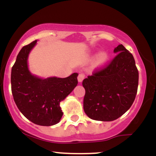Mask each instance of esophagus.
Returning <instances> with one entry per match:
<instances>
[{
    "label": "esophagus",
    "mask_w": 156,
    "mask_h": 156,
    "mask_svg": "<svg viewBox=\"0 0 156 156\" xmlns=\"http://www.w3.org/2000/svg\"><path fill=\"white\" fill-rule=\"evenodd\" d=\"M84 78H85V75H84L83 73H80L78 76V82H80H80H82V80L84 79Z\"/></svg>",
    "instance_id": "esophagus-1"
}]
</instances>
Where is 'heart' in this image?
Listing matches in <instances>:
<instances>
[{
	"instance_id": "b5f03b06",
	"label": "heart",
	"mask_w": 156,
	"mask_h": 156,
	"mask_svg": "<svg viewBox=\"0 0 156 156\" xmlns=\"http://www.w3.org/2000/svg\"><path fill=\"white\" fill-rule=\"evenodd\" d=\"M108 58V53L105 51H101L99 54L97 56V63L98 64H103L105 63L107 60Z\"/></svg>"
}]
</instances>
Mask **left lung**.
Instances as JSON below:
<instances>
[{
	"label": "left lung",
	"instance_id": "obj_1",
	"mask_svg": "<svg viewBox=\"0 0 156 156\" xmlns=\"http://www.w3.org/2000/svg\"><path fill=\"white\" fill-rule=\"evenodd\" d=\"M112 62L83 80L86 93L83 110L90 119L115 120L133 104L137 93L139 72L133 55L122 44L114 48Z\"/></svg>",
	"mask_w": 156,
	"mask_h": 156
}]
</instances>
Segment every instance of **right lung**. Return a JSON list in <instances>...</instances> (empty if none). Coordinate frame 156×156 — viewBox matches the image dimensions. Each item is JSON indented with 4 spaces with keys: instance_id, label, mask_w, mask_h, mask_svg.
<instances>
[{
    "instance_id": "1",
    "label": "right lung",
    "mask_w": 156,
    "mask_h": 156,
    "mask_svg": "<svg viewBox=\"0 0 156 156\" xmlns=\"http://www.w3.org/2000/svg\"><path fill=\"white\" fill-rule=\"evenodd\" d=\"M37 40L23 47L12 68V92L17 108L34 124L51 126L59 122L63 116L60 103L78 84V74L67 78H43L33 75L28 64L30 52Z\"/></svg>"
}]
</instances>
